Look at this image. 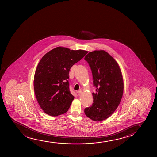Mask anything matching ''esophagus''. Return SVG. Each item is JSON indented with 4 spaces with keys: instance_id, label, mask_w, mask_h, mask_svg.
<instances>
[{
    "instance_id": "esophagus-1",
    "label": "esophagus",
    "mask_w": 157,
    "mask_h": 157,
    "mask_svg": "<svg viewBox=\"0 0 157 157\" xmlns=\"http://www.w3.org/2000/svg\"><path fill=\"white\" fill-rule=\"evenodd\" d=\"M82 90H81V89L79 90H78L77 92L78 95H80L82 94Z\"/></svg>"
}]
</instances>
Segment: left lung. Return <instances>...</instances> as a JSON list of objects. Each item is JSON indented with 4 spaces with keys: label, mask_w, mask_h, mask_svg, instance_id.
<instances>
[{
    "label": "left lung",
    "mask_w": 157,
    "mask_h": 157,
    "mask_svg": "<svg viewBox=\"0 0 157 157\" xmlns=\"http://www.w3.org/2000/svg\"><path fill=\"white\" fill-rule=\"evenodd\" d=\"M92 72L96 93H93L92 105L85 109L94 121L106 120L118 107L122 98L124 82L117 62L105 50L90 52L85 57Z\"/></svg>",
    "instance_id": "left-lung-1"
}]
</instances>
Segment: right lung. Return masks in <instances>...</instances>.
Segmentation results:
<instances>
[{"instance_id":"right-lung-1","label":"right lung","mask_w":157,"mask_h":157,"mask_svg":"<svg viewBox=\"0 0 157 157\" xmlns=\"http://www.w3.org/2000/svg\"><path fill=\"white\" fill-rule=\"evenodd\" d=\"M87 52L58 47L41 58L35 73L34 88L37 101L45 113L57 116L67 112L75 98L69 89V71Z\"/></svg>"}]
</instances>
